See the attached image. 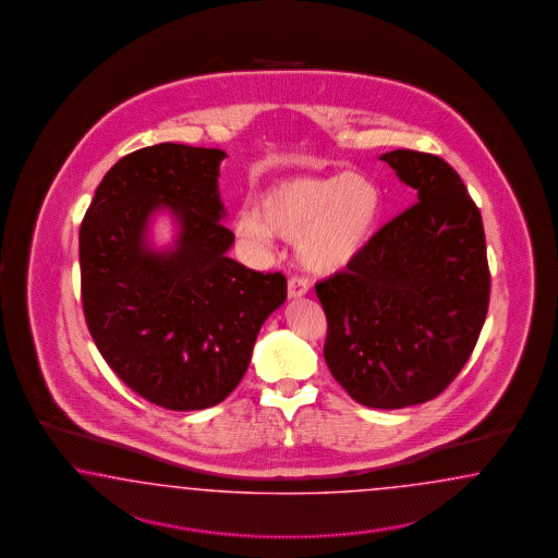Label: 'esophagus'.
Here are the masks:
<instances>
[{"label":"esophagus","instance_id":"obj_1","mask_svg":"<svg viewBox=\"0 0 558 558\" xmlns=\"http://www.w3.org/2000/svg\"><path fill=\"white\" fill-rule=\"evenodd\" d=\"M306 292H308V282L303 276H292L288 280V296L290 299H301Z\"/></svg>","mask_w":558,"mask_h":558}]
</instances>
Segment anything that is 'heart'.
<instances>
[{
	"label": "heart",
	"mask_w": 558,
	"mask_h": 558,
	"mask_svg": "<svg viewBox=\"0 0 558 558\" xmlns=\"http://www.w3.org/2000/svg\"><path fill=\"white\" fill-rule=\"evenodd\" d=\"M380 206V190L360 173L299 178L264 196L262 217L252 210L241 213L235 231L259 250H270L274 235L299 243V259L306 270L338 274L366 252Z\"/></svg>",
	"instance_id": "1"
}]
</instances>
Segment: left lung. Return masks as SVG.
Here are the masks:
<instances>
[{
	"instance_id": "left-lung-1",
	"label": "left lung",
	"mask_w": 558,
	"mask_h": 558,
	"mask_svg": "<svg viewBox=\"0 0 558 558\" xmlns=\"http://www.w3.org/2000/svg\"><path fill=\"white\" fill-rule=\"evenodd\" d=\"M380 159L415 190L417 203L315 292L333 378L362 405L401 409L436 399L473 354L490 274L481 213L454 168L411 149Z\"/></svg>"
}]
</instances>
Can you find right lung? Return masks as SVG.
<instances>
[{"label":"right lung","instance_id":"1","mask_svg":"<svg viewBox=\"0 0 558 558\" xmlns=\"http://www.w3.org/2000/svg\"><path fill=\"white\" fill-rule=\"evenodd\" d=\"M220 149L159 143L104 175L80 229L87 329L120 380L153 405L196 411L227 399L250 366L264 322L287 301L282 271L227 252ZM181 225L173 251L144 243L151 213Z\"/></svg>","mask_w":558,"mask_h":558}]
</instances>
